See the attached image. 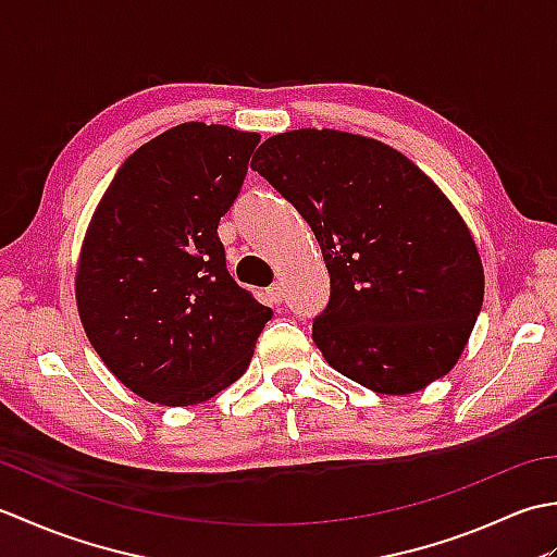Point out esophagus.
I'll list each match as a JSON object with an SVG mask.
<instances>
[{
    "label": "esophagus",
    "mask_w": 557,
    "mask_h": 557,
    "mask_svg": "<svg viewBox=\"0 0 557 557\" xmlns=\"http://www.w3.org/2000/svg\"><path fill=\"white\" fill-rule=\"evenodd\" d=\"M268 299H270V304H275V306H280L282 304V299H285V289H282V285H272V287H268Z\"/></svg>",
    "instance_id": "1"
}]
</instances>
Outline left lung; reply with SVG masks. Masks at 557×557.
Segmentation results:
<instances>
[{"label": "left lung", "instance_id": "obj_1", "mask_svg": "<svg viewBox=\"0 0 557 557\" xmlns=\"http://www.w3.org/2000/svg\"><path fill=\"white\" fill-rule=\"evenodd\" d=\"M251 168L309 222L330 272L313 342L342 375L409 395L453 371L483 265L447 196L399 150L335 128L268 138Z\"/></svg>", "mask_w": 557, "mask_h": 557}]
</instances>
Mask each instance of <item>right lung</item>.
<instances>
[{"mask_svg": "<svg viewBox=\"0 0 557 557\" xmlns=\"http://www.w3.org/2000/svg\"><path fill=\"white\" fill-rule=\"evenodd\" d=\"M260 136L222 124L170 128L114 174L76 268L83 330L132 393L188 407L239 381L272 311L224 263L220 218Z\"/></svg>", "mask_w": 557, "mask_h": 557, "instance_id": "add662e5", "label": "right lung"}]
</instances>
